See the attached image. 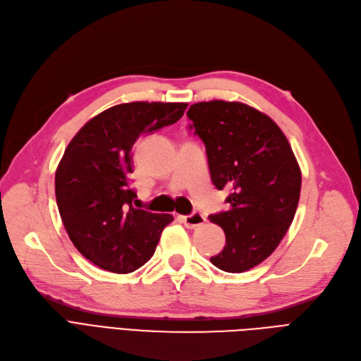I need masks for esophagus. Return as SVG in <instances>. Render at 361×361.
Instances as JSON below:
<instances>
[{"mask_svg":"<svg viewBox=\"0 0 361 361\" xmlns=\"http://www.w3.org/2000/svg\"><path fill=\"white\" fill-rule=\"evenodd\" d=\"M180 220L184 223L185 228H189V229L197 228V226H202L207 221L205 216L201 214V212H193V214H190V216H181Z\"/></svg>","mask_w":361,"mask_h":361,"instance_id":"1","label":"esophagus"}]
</instances>
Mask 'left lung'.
Instances as JSON below:
<instances>
[{"instance_id":"1","label":"left lung","mask_w":361,"mask_h":361,"mask_svg":"<svg viewBox=\"0 0 361 361\" xmlns=\"http://www.w3.org/2000/svg\"><path fill=\"white\" fill-rule=\"evenodd\" d=\"M190 129L205 144L211 180L228 189V211L211 214L226 245L211 263L241 274L268 259L295 219L302 172L291 145L271 117L243 102L190 105Z\"/></svg>"}]
</instances>
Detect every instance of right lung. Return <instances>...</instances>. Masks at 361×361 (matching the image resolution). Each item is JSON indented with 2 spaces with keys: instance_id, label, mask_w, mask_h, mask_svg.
<instances>
[{
  "instance_id": "obj_1",
  "label": "right lung",
  "mask_w": 361,
  "mask_h": 361,
  "mask_svg": "<svg viewBox=\"0 0 361 361\" xmlns=\"http://www.w3.org/2000/svg\"><path fill=\"white\" fill-rule=\"evenodd\" d=\"M185 102H128L90 118L71 140L55 173V193L74 247L114 274L137 271L154 255L171 214L135 208L129 188L135 141L178 122Z\"/></svg>"
}]
</instances>
